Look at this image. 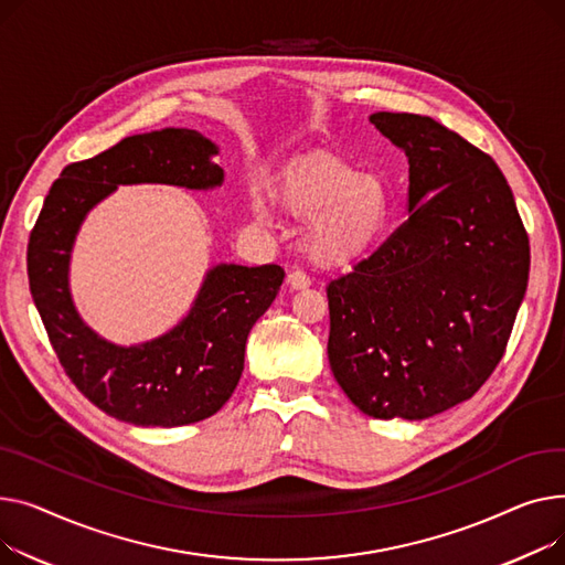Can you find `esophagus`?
I'll return each instance as SVG.
<instances>
[{"mask_svg": "<svg viewBox=\"0 0 565 565\" xmlns=\"http://www.w3.org/2000/svg\"><path fill=\"white\" fill-rule=\"evenodd\" d=\"M287 282H289V287L291 289H306V287H310V276L306 274V271H301V269H294L289 276H287Z\"/></svg>", "mask_w": 565, "mask_h": 565, "instance_id": "34e87169", "label": "esophagus"}]
</instances>
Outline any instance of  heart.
Returning a JSON list of instances; mask_svg holds the SVG:
<instances>
[{"mask_svg": "<svg viewBox=\"0 0 565 565\" xmlns=\"http://www.w3.org/2000/svg\"><path fill=\"white\" fill-rule=\"evenodd\" d=\"M280 201L308 223V250L323 264H349L367 253L387 218V195L372 175L335 159L298 163L280 182ZM262 216V203L255 201Z\"/></svg>", "mask_w": 565, "mask_h": 565, "instance_id": "heart-1", "label": "heart"}]
</instances>
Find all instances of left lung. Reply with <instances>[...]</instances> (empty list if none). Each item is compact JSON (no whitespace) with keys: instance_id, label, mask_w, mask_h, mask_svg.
I'll use <instances>...</instances> for the list:
<instances>
[{"instance_id":"1","label":"left lung","mask_w":565,"mask_h":565,"mask_svg":"<svg viewBox=\"0 0 565 565\" xmlns=\"http://www.w3.org/2000/svg\"><path fill=\"white\" fill-rule=\"evenodd\" d=\"M370 122L408 157V221L330 280L328 362L364 415L426 419L488 381L529 280V237L500 166L417 114Z\"/></svg>"}]
</instances>
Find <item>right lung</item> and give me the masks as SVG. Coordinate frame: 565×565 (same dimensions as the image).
<instances>
[{"label":"right lung","instance_id":"add662e5","mask_svg":"<svg viewBox=\"0 0 565 565\" xmlns=\"http://www.w3.org/2000/svg\"><path fill=\"white\" fill-rule=\"evenodd\" d=\"M218 146L195 129L166 127L127 137L93 159L65 166L26 248L29 289L65 374L90 404L135 426H184L212 417L235 392L246 340L285 280L278 264H216L191 310L163 335L114 344L79 317L71 257L86 214L120 184H223Z\"/></svg>","mask_w":565,"mask_h":565}]
</instances>
